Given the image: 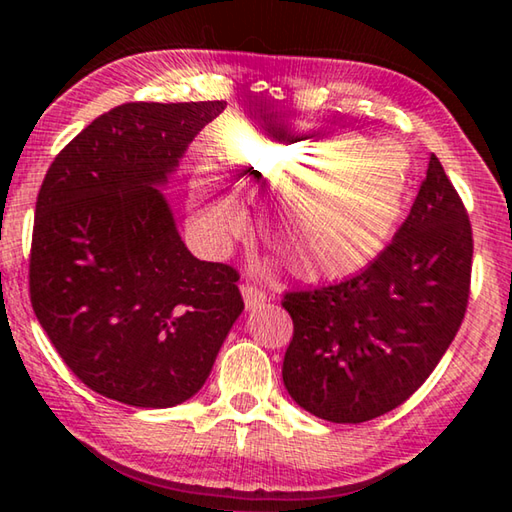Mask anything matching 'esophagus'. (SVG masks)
Wrapping results in <instances>:
<instances>
[{
    "label": "esophagus",
    "instance_id": "obj_1",
    "mask_svg": "<svg viewBox=\"0 0 512 512\" xmlns=\"http://www.w3.org/2000/svg\"><path fill=\"white\" fill-rule=\"evenodd\" d=\"M241 296H244L246 309H257V307H262L264 302L268 300L266 291H262L259 287H255V284H241Z\"/></svg>",
    "mask_w": 512,
    "mask_h": 512
}]
</instances>
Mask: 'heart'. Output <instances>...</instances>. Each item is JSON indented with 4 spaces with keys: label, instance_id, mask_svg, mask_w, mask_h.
I'll use <instances>...</instances> for the list:
<instances>
[{
    "label": "heart",
    "instance_id": "1",
    "mask_svg": "<svg viewBox=\"0 0 512 512\" xmlns=\"http://www.w3.org/2000/svg\"><path fill=\"white\" fill-rule=\"evenodd\" d=\"M379 146L336 128L268 121L223 137L216 158L237 194L259 202V228L300 280H339L366 266L402 212L406 171ZM198 219L228 232L239 214L198 187Z\"/></svg>",
    "mask_w": 512,
    "mask_h": 512
}]
</instances>
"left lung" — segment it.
I'll return each instance as SVG.
<instances>
[{
    "mask_svg": "<svg viewBox=\"0 0 512 512\" xmlns=\"http://www.w3.org/2000/svg\"><path fill=\"white\" fill-rule=\"evenodd\" d=\"M472 253L465 205L431 153L409 216L361 273L284 293L293 320L282 363L289 395L316 418L341 424L404 404L463 323Z\"/></svg>",
    "mask_w": 512,
    "mask_h": 512,
    "instance_id": "left-lung-1",
    "label": "left lung"
}]
</instances>
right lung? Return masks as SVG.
Listing matches in <instances>:
<instances>
[{
	"label": "right lung",
	"mask_w": 512,
	"mask_h": 512,
	"mask_svg": "<svg viewBox=\"0 0 512 512\" xmlns=\"http://www.w3.org/2000/svg\"><path fill=\"white\" fill-rule=\"evenodd\" d=\"M225 106L121 103L42 180L31 305L67 368L108 400L142 409L189 400L244 309L237 268L189 253L155 187Z\"/></svg>",
	"instance_id": "right-lung-1"
}]
</instances>
